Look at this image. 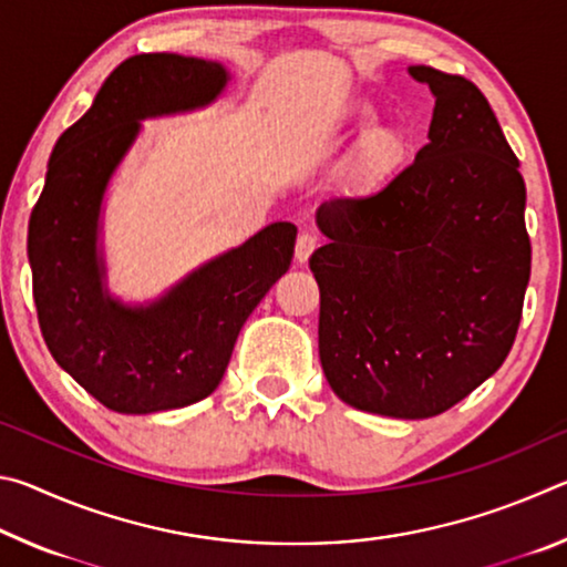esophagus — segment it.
Instances as JSON below:
<instances>
[{"instance_id": "esophagus-1", "label": "esophagus", "mask_w": 567, "mask_h": 567, "mask_svg": "<svg viewBox=\"0 0 567 567\" xmlns=\"http://www.w3.org/2000/svg\"><path fill=\"white\" fill-rule=\"evenodd\" d=\"M315 249H318V237L315 235H310V233H302L300 237H297V243H295V260L297 262H307L310 260V255L315 252Z\"/></svg>"}]
</instances>
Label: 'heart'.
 Wrapping results in <instances>:
<instances>
[{"label": "heart", "instance_id": "b5f03b06", "mask_svg": "<svg viewBox=\"0 0 567 567\" xmlns=\"http://www.w3.org/2000/svg\"><path fill=\"white\" fill-rule=\"evenodd\" d=\"M375 120V107L368 102H358L342 114L340 124L348 132L362 130L364 124ZM408 155V134L398 124H380L364 132L358 150L350 162V177L358 185H378L395 172Z\"/></svg>", "mask_w": 567, "mask_h": 567}]
</instances>
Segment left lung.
<instances>
[{
    "mask_svg": "<svg viewBox=\"0 0 567 567\" xmlns=\"http://www.w3.org/2000/svg\"><path fill=\"white\" fill-rule=\"evenodd\" d=\"M435 94L430 142L368 197L318 209L320 362L348 405L440 415L511 352L530 280L525 182L485 94L408 70Z\"/></svg>",
    "mask_w": 567,
    "mask_h": 567,
    "instance_id": "left-lung-1",
    "label": "left lung"
}]
</instances>
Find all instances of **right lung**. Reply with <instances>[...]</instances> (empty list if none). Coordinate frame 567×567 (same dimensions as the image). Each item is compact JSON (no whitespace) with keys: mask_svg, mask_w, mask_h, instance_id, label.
<instances>
[{"mask_svg":"<svg viewBox=\"0 0 567 567\" xmlns=\"http://www.w3.org/2000/svg\"><path fill=\"white\" fill-rule=\"evenodd\" d=\"M227 80L223 64L197 56L124 60L56 140L32 209L27 255L47 348L92 398L124 415L185 408L215 392L249 312L292 262L297 227L272 223L152 305H122L104 287L102 199L140 122L205 107Z\"/></svg>","mask_w":567,"mask_h":567,"instance_id":"add662e5","label":"right lung"}]
</instances>
